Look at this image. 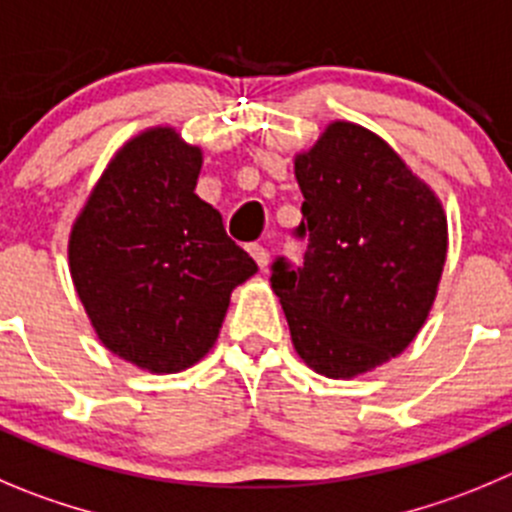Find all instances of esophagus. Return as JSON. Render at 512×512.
Segmentation results:
<instances>
[{
	"mask_svg": "<svg viewBox=\"0 0 512 512\" xmlns=\"http://www.w3.org/2000/svg\"><path fill=\"white\" fill-rule=\"evenodd\" d=\"M248 253H251L253 261L259 264V269H266V266H269V251H266L261 243H251V246H248Z\"/></svg>",
	"mask_w": 512,
	"mask_h": 512,
	"instance_id": "esophagus-1",
	"label": "esophagus"
}]
</instances>
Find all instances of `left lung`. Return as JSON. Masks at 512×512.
Here are the masks:
<instances>
[{
  "label": "left lung",
  "mask_w": 512,
  "mask_h": 512,
  "mask_svg": "<svg viewBox=\"0 0 512 512\" xmlns=\"http://www.w3.org/2000/svg\"><path fill=\"white\" fill-rule=\"evenodd\" d=\"M309 236L304 266L274 264L296 354L352 379L405 352L427 321L447 259L440 198L372 130L334 120L296 153Z\"/></svg>",
  "instance_id": "8db88e82"
}]
</instances>
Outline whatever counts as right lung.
I'll return each mask as SVG.
<instances>
[{
    "label": "right lung",
    "mask_w": 512,
    "mask_h": 512,
    "mask_svg": "<svg viewBox=\"0 0 512 512\" xmlns=\"http://www.w3.org/2000/svg\"><path fill=\"white\" fill-rule=\"evenodd\" d=\"M203 153L170 125L130 138L102 170L67 243L97 339L153 374L193 367L216 344L231 291L259 266L196 196Z\"/></svg>",
    "instance_id": "add662e5"
}]
</instances>
